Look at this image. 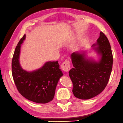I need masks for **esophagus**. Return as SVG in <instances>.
I'll return each instance as SVG.
<instances>
[{"label":"esophagus","mask_w":123,"mask_h":123,"mask_svg":"<svg viewBox=\"0 0 123 123\" xmlns=\"http://www.w3.org/2000/svg\"><path fill=\"white\" fill-rule=\"evenodd\" d=\"M62 68L65 72H68L70 70V64L69 60H66L63 62L62 65Z\"/></svg>","instance_id":"34e87169"}]
</instances>
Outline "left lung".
Instances as JSON below:
<instances>
[{"label":"left lung","mask_w":123,"mask_h":123,"mask_svg":"<svg viewBox=\"0 0 123 123\" xmlns=\"http://www.w3.org/2000/svg\"><path fill=\"white\" fill-rule=\"evenodd\" d=\"M92 47L101 55L98 62L87 59L84 53L74 52L71 55L74 68L69 71V76L73 84V93L81 99L92 98L101 93L112 72V49L108 39L102 32Z\"/></svg>","instance_id":"left-lung-1"}]
</instances>
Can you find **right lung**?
I'll return each mask as SVG.
<instances>
[{"label":"right lung","instance_id":"right-lung-1","mask_svg":"<svg viewBox=\"0 0 123 123\" xmlns=\"http://www.w3.org/2000/svg\"><path fill=\"white\" fill-rule=\"evenodd\" d=\"M26 37L24 35L16 47L12 59V75L17 89L26 99L37 103L52 101L55 88L63 73L58 62H48L40 69L32 72L22 69L19 62L21 44Z\"/></svg>","mask_w":123,"mask_h":123}]
</instances>
